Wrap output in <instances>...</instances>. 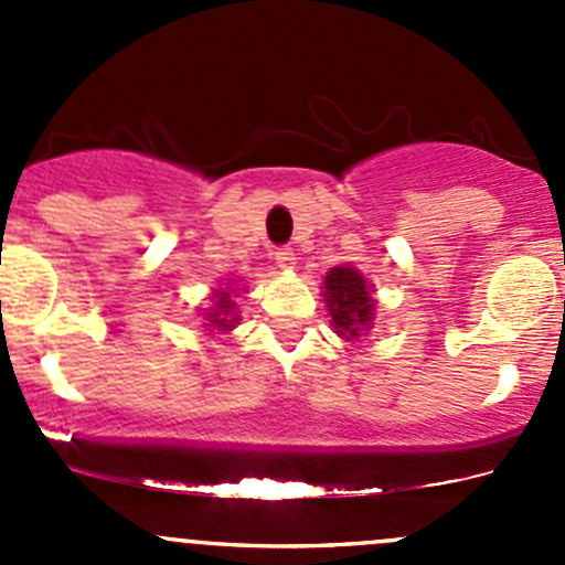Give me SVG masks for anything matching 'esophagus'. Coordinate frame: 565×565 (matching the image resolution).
<instances>
[{"instance_id":"esophagus-1","label":"esophagus","mask_w":565,"mask_h":565,"mask_svg":"<svg viewBox=\"0 0 565 565\" xmlns=\"http://www.w3.org/2000/svg\"><path fill=\"white\" fill-rule=\"evenodd\" d=\"M273 259L278 262V267H292L295 265V250L289 246H281L273 250Z\"/></svg>"}]
</instances>
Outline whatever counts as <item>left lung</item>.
<instances>
[{"mask_svg":"<svg viewBox=\"0 0 565 565\" xmlns=\"http://www.w3.org/2000/svg\"><path fill=\"white\" fill-rule=\"evenodd\" d=\"M324 300L335 333L344 339H358L372 324L374 300L369 295V284L352 267H333L324 276Z\"/></svg>","mask_w":565,"mask_h":565,"instance_id":"1","label":"left lung"}]
</instances>
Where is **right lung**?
<instances>
[{
  "instance_id": "obj_1",
  "label": "right lung",
  "mask_w": 565,
  "mask_h": 565,
  "mask_svg": "<svg viewBox=\"0 0 565 565\" xmlns=\"http://www.w3.org/2000/svg\"><path fill=\"white\" fill-rule=\"evenodd\" d=\"M213 298H218V303H215L213 315H210V322L218 324L221 330H232L235 328V319H232L230 311L235 309V303L230 300V292H218V295H213Z\"/></svg>"
}]
</instances>
